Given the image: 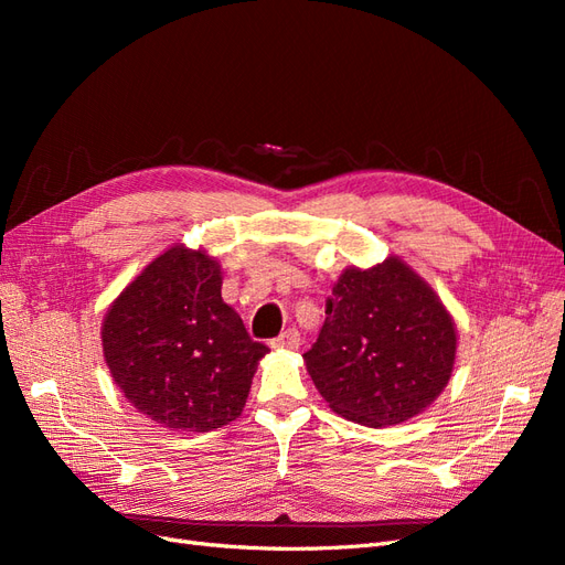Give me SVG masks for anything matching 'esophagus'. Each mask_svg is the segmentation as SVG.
I'll return each instance as SVG.
<instances>
[{"label":"esophagus","instance_id":"1","mask_svg":"<svg viewBox=\"0 0 565 565\" xmlns=\"http://www.w3.org/2000/svg\"><path fill=\"white\" fill-rule=\"evenodd\" d=\"M299 344H301V337H299V332H297L295 328L285 330L280 337H276V339L270 341V347H273V349H289V351L299 349Z\"/></svg>","mask_w":565,"mask_h":565}]
</instances>
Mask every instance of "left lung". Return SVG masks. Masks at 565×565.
Listing matches in <instances>:
<instances>
[{
    "label": "left lung",
    "mask_w": 565,
    "mask_h": 565,
    "mask_svg": "<svg viewBox=\"0 0 565 565\" xmlns=\"http://www.w3.org/2000/svg\"><path fill=\"white\" fill-rule=\"evenodd\" d=\"M324 316L303 361L337 415L365 426L401 424L446 388L457 351L455 322L401 259L347 268Z\"/></svg>",
    "instance_id": "8db88e82"
}]
</instances>
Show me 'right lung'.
I'll use <instances>...</instances> for the list:
<instances>
[{
	"label": "right lung",
	"instance_id": "1",
	"mask_svg": "<svg viewBox=\"0 0 565 565\" xmlns=\"http://www.w3.org/2000/svg\"><path fill=\"white\" fill-rule=\"evenodd\" d=\"M104 355L125 398L172 431H212L243 413L268 351L221 299L204 252L167 249L115 299Z\"/></svg>",
	"mask_w": 565,
	"mask_h": 565
}]
</instances>
